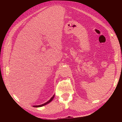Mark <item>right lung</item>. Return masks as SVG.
<instances>
[{
  "label": "right lung",
  "instance_id": "right-lung-1",
  "mask_svg": "<svg viewBox=\"0 0 122 122\" xmlns=\"http://www.w3.org/2000/svg\"><path fill=\"white\" fill-rule=\"evenodd\" d=\"M54 97H55V95H54L53 97H52L51 98V99L49 100V101H48L47 102H46V103H44V104H41V105H36V106H33V107H42V106H44V105H46V104H48L49 103H50V102H51L52 100H53V99H54Z\"/></svg>",
  "mask_w": 122,
  "mask_h": 122
}]
</instances>
